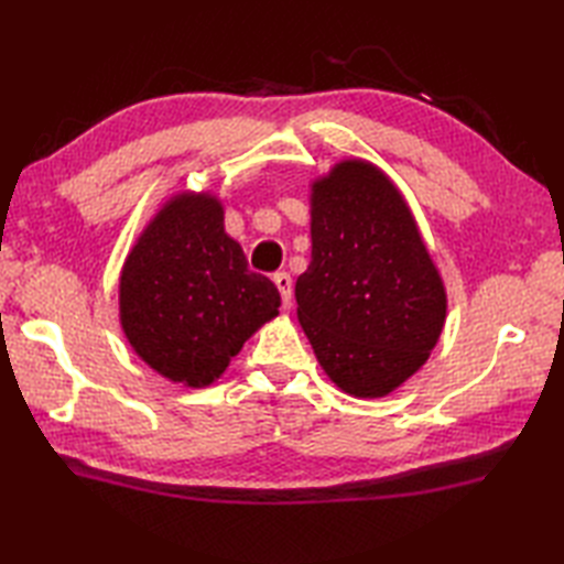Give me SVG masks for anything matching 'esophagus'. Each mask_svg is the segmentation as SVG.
Segmentation results:
<instances>
[{"label": "esophagus", "instance_id": "1", "mask_svg": "<svg viewBox=\"0 0 564 564\" xmlns=\"http://www.w3.org/2000/svg\"><path fill=\"white\" fill-rule=\"evenodd\" d=\"M273 283H275V289H279L281 297H283V305L291 307L293 305V279H291V273L279 271L273 275Z\"/></svg>", "mask_w": 564, "mask_h": 564}]
</instances>
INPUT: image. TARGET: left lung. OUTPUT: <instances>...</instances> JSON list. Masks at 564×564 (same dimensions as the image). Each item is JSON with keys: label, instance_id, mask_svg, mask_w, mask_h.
I'll list each match as a JSON object with an SVG mask.
<instances>
[{"label": "left lung", "instance_id": "left-lung-1", "mask_svg": "<svg viewBox=\"0 0 564 564\" xmlns=\"http://www.w3.org/2000/svg\"><path fill=\"white\" fill-rule=\"evenodd\" d=\"M310 237L297 322L334 386L386 398L429 361L446 325V285L414 215L380 166L351 158L310 184Z\"/></svg>", "mask_w": 564, "mask_h": 564}]
</instances>
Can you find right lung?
Returning <instances> with one entry per match:
<instances>
[{"label": "right lung", "instance_id": "1", "mask_svg": "<svg viewBox=\"0 0 564 564\" xmlns=\"http://www.w3.org/2000/svg\"><path fill=\"white\" fill-rule=\"evenodd\" d=\"M281 295L247 269L210 191H178L128 251L118 313L128 344L186 388L218 380L245 341L279 315Z\"/></svg>", "mask_w": 564, "mask_h": 564}]
</instances>
